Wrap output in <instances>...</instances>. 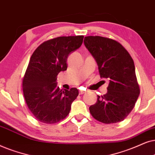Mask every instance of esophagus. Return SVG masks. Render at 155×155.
Here are the masks:
<instances>
[{"instance_id": "1", "label": "esophagus", "mask_w": 155, "mask_h": 155, "mask_svg": "<svg viewBox=\"0 0 155 155\" xmlns=\"http://www.w3.org/2000/svg\"><path fill=\"white\" fill-rule=\"evenodd\" d=\"M84 93H86V91H83V90H80L79 91V94H83Z\"/></svg>"}]
</instances>
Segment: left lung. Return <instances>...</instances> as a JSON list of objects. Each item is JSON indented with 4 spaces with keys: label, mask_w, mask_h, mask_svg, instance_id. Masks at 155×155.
Wrapping results in <instances>:
<instances>
[{
    "label": "left lung",
    "mask_w": 155,
    "mask_h": 155,
    "mask_svg": "<svg viewBox=\"0 0 155 155\" xmlns=\"http://www.w3.org/2000/svg\"><path fill=\"white\" fill-rule=\"evenodd\" d=\"M84 45L98 67L101 77L108 79V91L89 107L91 114L100 122L110 124L126 117L137 101L140 88L133 59L117 41L100 36L84 38Z\"/></svg>",
    "instance_id": "obj_1"
}]
</instances>
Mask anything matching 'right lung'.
<instances>
[{
  "instance_id": "add662e5",
  "label": "right lung",
  "mask_w": 155,
  "mask_h": 155,
  "mask_svg": "<svg viewBox=\"0 0 155 155\" xmlns=\"http://www.w3.org/2000/svg\"><path fill=\"white\" fill-rule=\"evenodd\" d=\"M83 39L82 35L51 39L41 44L31 56L22 88L29 109L40 122L56 123L69 113L79 91L61 90L57 75L67 70L68 57L81 46Z\"/></svg>"
}]
</instances>
